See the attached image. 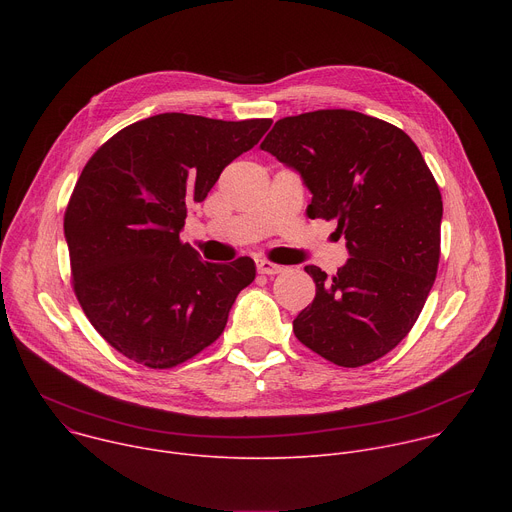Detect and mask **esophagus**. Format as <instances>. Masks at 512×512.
<instances>
[{"instance_id":"34e87169","label":"esophagus","mask_w":512,"mask_h":512,"mask_svg":"<svg viewBox=\"0 0 512 512\" xmlns=\"http://www.w3.org/2000/svg\"><path fill=\"white\" fill-rule=\"evenodd\" d=\"M281 265H275V263H271V261H267V259H257V271L261 273V275H275V273H281Z\"/></svg>"}]
</instances>
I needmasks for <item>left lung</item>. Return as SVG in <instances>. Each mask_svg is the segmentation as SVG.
I'll use <instances>...</instances> for the list:
<instances>
[{"label":"left lung","mask_w":512,"mask_h":512,"mask_svg":"<svg viewBox=\"0 0 512 512\" xmlns=\"http://www.w3.org/2000/svg\"><path fill=\"white\" fill-rule=\"evenodd\" d=\"M261 150L296 170L310 218L338 223L350 259L334 277L306 265L316 298L294 334L338 367L393 350L419 318L440 263L442 194L399 127L348 109L275 121Z\"/></svg>","instance_id":"8db88e82"}]
</instances>
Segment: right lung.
Segmentation results:
<instances>
[{
	"label": "right lung",
	"instance_id": "obj_1",
	"mask_svg": "<svg viewBox=\"0 0 512 512\" xmlns=\"http://www.w3.org/2000/svg\"><path fill=\"white\" fill-rule=\"evenodd\" d=\"M269 127L162 113L115 133L83 168L64 212L72 287L95 330L129 360L172 369L223 334L255 261H202L180 231Z\"/></svg>",
	"mask_w": 512,
	"mask_h": 512
}]
</instances>
